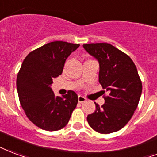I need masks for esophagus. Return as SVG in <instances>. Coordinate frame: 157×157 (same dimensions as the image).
I'll return each instance as SVG.
<instances>
[{
  "label": "esophagus",
  "instance_id": "esophagus-1",
  "mask_svg": "<svg viewBox=\"0 0 157 157\" xmlns=\"http://www.w3.org/2000/svg\"><path fill=\"white\" fill-rule=\"evenodd\" d=\"M86 98H85L82 95H79L78 96V101L79 103H84V102H86Z\"/></svg>",
  "mask_w": 157,
  "mask_h": 157
}]
</instances>
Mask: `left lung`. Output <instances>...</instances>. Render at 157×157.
<instances>
[{
  "instance_id": "1",
  "label": "left lung",
  "mask_w": 157,
  "mask_h": 157,
  "mask_svg": "<svg viewBox=\"0 0 157 157\" xmlns=\"http://www.w3.org/2000/svg\"><path fill=\"white\" fill-rule=\"evenodd\" d=\"M83 48L100 65L99 82L105 104H95V111L87 116L88 124L103 134L114 132L131 119L142 94V81L132 60L115 47L106 43L84 44Z\"/></svg>"
}]
</instances>
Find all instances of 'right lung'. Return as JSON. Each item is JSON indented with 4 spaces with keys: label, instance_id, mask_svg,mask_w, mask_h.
Segmentation results:
<instances>
[{
    "label": "right lung",
    "instance_id": "right-lung-1",
    "mask_svg": "<svg viewBox=\"0 0 157 157\" xmlns=\"http://www.w3.org/2000/svg\"><path fill=\"white\" fill-rule=\"evenodd\" d=\"M80 44L51 42L29 52L17 75L20 105L33 124L46 131H57L67 124L78 96L69 90L63 97L52 91V80L63 73L66 60Z\"/></svg>",
    "mask_w": 157,
    "mask_h": 157
}]
</instances>
